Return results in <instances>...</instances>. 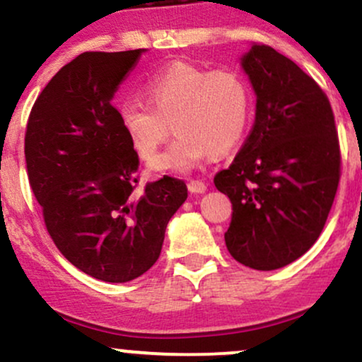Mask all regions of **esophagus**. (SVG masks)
I'll list each match as a JSON object with an SVG mask.
<instances>
[{"instance_id": "obj_1", "label": "esophagus", "mask_w": 362, "mask_h": 362, "mask_svg": "<svg viewBox=\"0 0 362 362\" xmlns=\"http://www.w3.org/2000/svg\"><path fill=\"white\" fill-rule=\"evenodd\" d=\"M188 189L189 193H197V194H202L206 191V185L203 181H189L188 182Z\"/></svg>"}]
</instances>
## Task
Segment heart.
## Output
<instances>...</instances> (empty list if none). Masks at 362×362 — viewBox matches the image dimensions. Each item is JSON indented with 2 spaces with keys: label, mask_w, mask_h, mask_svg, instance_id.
Returning <instances> with one entry per match:
<instances>
[{
  "label": "heart",
  "mask_w": 362,
  "mask_h": 362,
  "mask_svg": "<svg viewBox=\"0 0 362 362\" xmlns=\"http://www.w3.org/2000/svg\"><path fill=\"white\" fill-rule=\"evenodd\" d=\"M146 91L148 103L125 100L118 120L144 159L157 154L173 125L177 139L148 164L154 173H188L210 152L230 151L247 129L252 95L237 71L173 62L147 79Z\"/></svg>",
  "instance_id": "obj_1"
}]
</instances>
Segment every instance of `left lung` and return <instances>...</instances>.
<instances>
[{"mask_svg":"<svg viewBox=\"0 0 362 362\" xmlns=\"http://www.w3.org/2000/svg\"><path fill=\"white\" fill-rule=\"evenodd\" d=\"M240 66L256 93V120L230 168L214 181L232 202L225 232L230 256L273 271L320 237L337 193L341 151L325 93L291 59L252 44Z\"/></svg>","mask_w":362,"mask_h":362,"instance_id":"obj_1","label":"left lung"}]
</instances>
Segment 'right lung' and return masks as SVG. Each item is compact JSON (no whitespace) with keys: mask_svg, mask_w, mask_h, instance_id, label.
Segmentation results:
<instances>
[{"mask_svg":"<svg viewBox=\"0 0 362 362\" xmlns=\"http://www.w3.org/2000/svg\"><path fill=\"white\" fill-rule=\"evenodd\" d=\"M147 49L84 52L37 98L25 135L28 181L54 244L93 278L127 283L154 266L188 198L164 176L135 193L139 156L112 100Z\"/></svg>","mask_w":362,"mask_h":362,"instance_id":"1","label":"right lung"}]
</instances>
